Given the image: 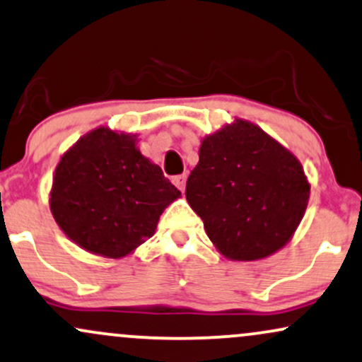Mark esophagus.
<instances>
[{
    "label": "esophagus",
    "mask_w": 362,
    "mask_h": 362,
    "mask_svg": "<svg viewBox=\"0 0 362 362\" xmlns=\"http://www.w3.org/2000/svg\"><path fill=\"white\" fill-rule=\"evenodd\" d=\"M174 186H177L181 191H185V185H186V174H177V176L173 177Z\"/></svg>",
    "instance_id": "34e87169"
}]
</instances>
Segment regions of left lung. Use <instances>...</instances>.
Segmentation results:
<instances>
[{"label": "left lung", "mask_w": 362, "mask_h": 362, "mask_svg": "<svg viewBox=\"0 0 362 362\" xmlns=\"http://www.w3.org/2000/svg\"><path fill=\"white\" fill-rule=\"evenodd\" d=\"M310 185L300 160L254 123L235 120L203 139L186 199L215 247L232 261H256L291 239Z\"/></svg>", "instance_id": "left-lung-1"}]
</instances>
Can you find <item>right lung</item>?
<instances>
[{
  "mask_svg": "<svg viewBox=\"0 0 362 362\" xmlns=\"http://www.w3.org/2000/svg\"><path fill=\"white\" fill-rule=\"evenodd\" d=\"M135 135L106 127L81 137L55 168L50 211L79 247L118 259L154 235L181 191L140 154Z\"/></svg>",
  "mask_w": 362,
  "mask_h": 362,
  "instance_id": "add662e5",
  "label": "right lung"
}]
</instances>
